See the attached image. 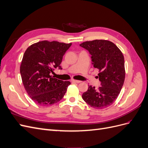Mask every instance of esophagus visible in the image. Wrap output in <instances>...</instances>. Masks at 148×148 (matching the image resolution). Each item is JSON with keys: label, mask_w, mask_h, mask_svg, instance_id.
<instances>
[{"label": "esophagus", "mask_w": 148, "mask_h": 148, "mask_svg": "<svg viewBox=\"0 0 148 148\" xmlns=\"http://www.w3.org/2000/svg\"><path fill=\"white\" fill-rule=\"evenodd\" d=\"M71 82H73V83H79L82 82L81 81H79V80H75V79H72V80H71Z\"/></svg>", "instance_id": "obj_1"}]
</instances>
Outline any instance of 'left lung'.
I'll use <instances>...</instances> for the list:
<instances>
[{
    "label": "left lung",
    "instance_id": "8db88e82",
    "mask_svg": "<svg viewBox=\"0 0 148 148\" xmlns=\"http://www.w3.org/2000/svg\"><path fill=\"white\" fill-rule=\"evenodd\" d=\"M91 55L95 68L99 70L101 86L96 89L89 85L83 99L91 107L102 109L114 102L120 92L125 77V61L122 52L112 42L104 39L86 41L79 45Z\"/></svg>",
    "mask_w": 148,
    "mask_h": 148
}]
</instances>
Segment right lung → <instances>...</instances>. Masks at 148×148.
I'll list each match as a JSON object with an SVG mask.
<instances>
[{
    "instance_id": "1",
    "label": "right lung",
    "mask_w": 148,
    "mask_h": 148,
    "mask_svg": "<svg viewBox=\"0 0 148 148\" xmlns=\"http://www.w3.org/2000/svg\"><path fill=\"white\" fill-rule=\"evenodd\" d=\"M71 43L42 41L26 49L20 65L24 87L31 99L39 105H52L64 97L70 84L52 77Z\"/></svg>"
}]
</instances>
